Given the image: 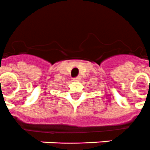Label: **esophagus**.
<instances>
[{"instance_id":"1","label":"esophagus","mask_w":150,"mask_h":150,"mask_svg":"<svg viewBox=\"0 0 150 150\" xmlns=\"http://www.w3.org/2000/svg\"><path fill=\"white\" fill-rule=\"evenodd\" d=\"M73 81H81V76H76V77H74V78H73Z\"/></svg>"}]
</instances>
